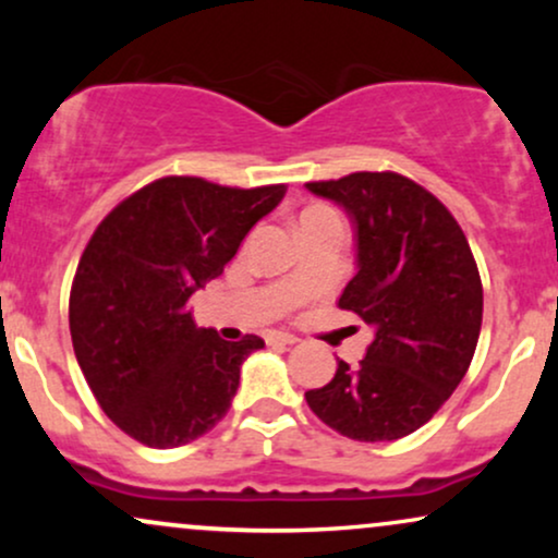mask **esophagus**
<instances>
[{"mask_svg": "<svg viewBox=\"0 0 558 558\" xmlns=\"http://www.w3.org/2000/svg\"><path fill=\"white\" fill-rule=\"evenodd\" d=\"M299 338L291 336V332H280V330H270L267 332V343H280V345H293Z\"/></svg>", "mask_w": 558, "mask_h": 558, "instance_id": "34e87169", "label": "esophagus"}]
</instances>
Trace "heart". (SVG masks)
<instances>
[{"label": "heart", "instance_id": "1", "mask_svg": "<svg viewBox=\"0 0 558 558\" xmlns=\"http://www.w3.org/2000/svg\"><path fill=\"white\" fill-rule=\"evenodd\" d=\"M319 213H328V209H319V207H315V209H306L304 217H306V215H319Z\"/></svg>", "mask_w": 558, "mask_h": 558}]
</instances>
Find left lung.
<instances>
[{"instance_id": "8db88e82", "label": "left lung", "mask_w": 558, "mask_h": 558, "mask_svg": "<svg viewBox=\"0 0 558 558\" xmlns=\"http://www.w3.org/2000/svg\"><path fill=\"white\" fill-rule=\"evenodd\" d=\"M306 189L354 222L356 272L338 306L373 328L364 360L338 362L306 403L351 440L403 438L433 420L470 369L483 325L477 262L453 215L399 172H351Z\"/></svg>"}]
</instances>
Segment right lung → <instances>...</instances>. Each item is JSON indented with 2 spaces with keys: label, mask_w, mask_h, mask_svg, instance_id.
I'll return each instance as SVG.
<instances>
[{
  "label": "right lung",
  "mask_w": 558,
  "mask_h": 558,
  "mask_svg": "<svg viewBox=\"0 0 558 558\" xmlns=\"http://www.w3.org/2000/svg\"><path fill=\"white\" fill-rule=\"evenodd\" d=\"M283 196V183L230 189L168 175L94 230L70 288V336L99 407L138 444L185 446L228 414L243 360L265 341L196 328L189 299Z\"/></svg>",
  "instance_id": "1"
}]
</instances>
